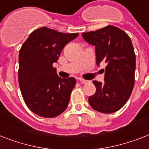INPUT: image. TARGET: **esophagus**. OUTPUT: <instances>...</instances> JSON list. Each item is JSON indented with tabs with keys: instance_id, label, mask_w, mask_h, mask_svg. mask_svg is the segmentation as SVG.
I'll use <instances>...</instances> for the list:
<instances>
[{
	"instance_id": "34e87169",
	"label": "esophagus",
	"mask_w": 149,
	"mask_h": 149,
	"mask_svg": "<svg viewBox=\"0 0 149 149\" xmlns=\"http://www.w3.org/2000/svg\"><path fill=\"white\" fill-rule=\"evenodd\" d=\"M79 81L81 83V84H88L89 81L88 80H86V79H79Z\"/></svg>"
}]
</instances>
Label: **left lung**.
<instances>
[{
    "label": "left lung",
    "instance_id": "8db88e82",
    "mask_svg": "<svg viewBox=\"0 0 149 149\" xmlns=\"http://www.w3.org/2000/svg\"><path fill=\"white\" fill-rule=\"evenodd\" d=\"M82 36L95 46L97 65H107L104 83L93 81L96 93L89 97V104L97 111L113 113L127 103L134 85L136 58L132 40L125 31L111 25Z\"/></svg>",
    "mask_w": 149,
    "mask_h": 149
}]
</instances>
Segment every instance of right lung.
Wrapping results in <instances>:
<instances>
[{
    "instance_id": "1",
    "label": "right lung",
    "mask_w": 149,
    "mask_h": 149,
    "mask_svg": "<svg viewBox=\"0 0 149 149\" xmlns=\"http://www.w3.org/2000/svg\"><path fill=\"white\" fill-rule=\"evenodd\" d=\"M78 33L42 27L29 35L19 51L18 83L27 107L43 118H55L67 108L76 79L58 77L52 66L67 43Z\"/></svg>"
}]
</instances>
